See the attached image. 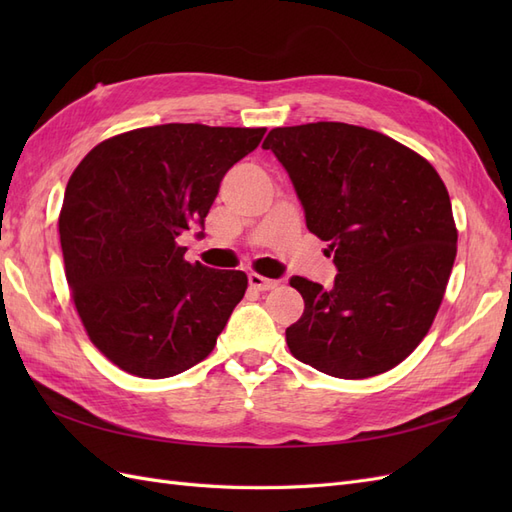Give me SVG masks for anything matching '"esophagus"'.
<instances>
[{"mask_svg":"<svg viewBox=\"0 0 512 512\" xmlns=\"http://www.w3.org/2000/svg\"><path fill=\"white\" fill-rule=\"evenodd\" d=\"M247 280H250V286H252L254 290H260V292L273 290L277 284H280V282L269 280V277H262V275H258V273H250V275H247Z\"/></svg>","mask_w":512,"mask_h":512,"instance_id":"obj_1","label":"esophagus"}]
</instances>
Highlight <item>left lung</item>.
I'll list each match as a JSON object with an SVG mask.
<instances>
[{"label":"left lung","instance_id":"left-lung-1","mask_svg":"<svg viewBox=\"0 0 512 512\" xmlns=\"http://www.w3.org/2000/svg\"><path fill=\"white\" fill-rule=\"evenodd\" d=\"M262 149L339 271L331 288L290 277L305 301L286 329L294 359L344 380L393 369L427 335L457 256L444 181L393 138L339 121L273 128Z\"/></svg>","mask_w":512,"mask_h":512}]
</instances>
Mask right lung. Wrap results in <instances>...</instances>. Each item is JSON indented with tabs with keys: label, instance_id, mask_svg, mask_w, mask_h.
I'll return each instance as SVG.
<instances>
[{
	"label": "right lung",
	"instance_id": "1",
	"mask_svg": "<svg viewBox=\"0 0 512 512\" xmlns=\"http://www.w3.org/2000/svg\"><path fill=\"white\" fill-rule=\"evenodd\" d=\"M265 132L164 123L108 138L74 168L59 213L66 280L89 339L119 369L170 378L218 342L247 275L190 265L177 237L205 226L224 175Z\"/></svg>",
	"mask_w": 512,
	"mask_h": 512
}]
</instances>
